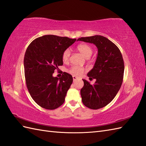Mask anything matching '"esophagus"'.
I'll return each mask as SVG.
<instances>
[{
    "label": "esophagus",
    "instance_id": "esophagus-1",
    "mask_svg": "<svg viewBox=\"0 0 146 146\" xmlns=\"http://www.w3.org/2000/svg\"><path fill=\"white\" fill-rule=\"evenodd\" d=\"M77 79H78V78H77L76 76H73V81H75Z\"/></svg>",
    "mask_w": 146,
    "mask_h": 146
}]
</instances>
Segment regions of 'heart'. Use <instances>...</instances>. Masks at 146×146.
<instances>
[{
	"instance_id": "b5f03b06",
	"label": "heart",
	"mask_w": 146,
	"mask_h": 146,
	"mask_svg": "<svg viewBox=\"0 0 146 146\" xmlns=\"http://www.w3.org/2000/svg\"><path fill=\"white\" fill-rule=\"evenodd\" d=\"M77 49L80 53L87 58H90L93 53V49L91 46L86 43H81L77 46ZM70 50L66 49L62 53V60L63 62L66 63L69 61L70 56ZM84 72V69L83 68L79 67L77 66H74L68 70V72L74 76H79L81 75Z\"/></svg>"
}]
</instances>
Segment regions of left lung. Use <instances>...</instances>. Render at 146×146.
<instances>
[{
  "label": "left lung",
  "instance_id": "8db88e82",
  "mask_svg": "<svg viewBox=\"0 0 146 146\" xmlns=\"http://www.w3.org/2000/svg\"><path fill=\"white\" fill-rule=\"evenodd\" d=\"M78 41L93 43L98 48V56L93 68L88 73L96 79L94 84L83 80L80 93L84 106L92 110L106 106L111 102L123 83L124 63L118 47L106 37L94 35L81 37Z\"/></svg>",
  "mask_w": 146,
  "mask_h": 146
}]
</instances>
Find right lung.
I'll return each mask as SVG.
<instances>
[{
    "mask_svg": "<svg viewBox=\"0 0 146 146\" xmlns=\"http://www.w3.org/2000/svg\"><path fill=\"white\" fill-rule=\"evenodd\" d=\"M76 38L46 35L31 42L25 52L23 65L27 87L40 106L55 110L63 104L73 82L71 74L63 72L60 78L53 73L63 65L62 53Z\"/></svg>",
    "mask_w": 146,
    "mask_h": 146,
    "instance_id": "1",
    "label": "right lung"
}]
</instances>
